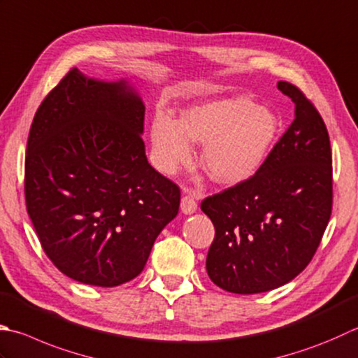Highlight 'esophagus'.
<instances>
[{"label":"esophagus","mask_w":358,"mask_h":358,"mask_svg":"<svg viewBox=\"0 0 358 358\" xmlns=\"http://www.w3.org/2000/svg\"><path fill=\"white\" fill-rule=\"evenodd\" d=\"M181 211L185 214H194L197 211V197L192 194H185L181 199Z\"/></svg>","instance_id":"obj_1"}]
</instances>
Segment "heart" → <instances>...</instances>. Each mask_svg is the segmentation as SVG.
<instances>
[{
	"label": "heart",
	"instance_id": "heart-1",
	"mask_svg": "<svg viewBox=\"0 0 358 358\" xmlns=\"http://www.w3.org/2000/svg\"><path fill=\"white\" fill-rule=\"evenodd\" d=\"M279 133V117L243 96L194 105L183 119L155 115L150 144L155 166L175 175L194 159V145H205L201 167L217 185H239L264 164Z\"/></svg>",
	"mask_w": 358,
	"mask_h": 358
}]
</instances>
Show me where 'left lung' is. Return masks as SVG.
Segmentation results:
<instances>
[{
  "label": "left lung",
  "mask_w": 358,
  "mask_h": 358,
  "mask_svg": "<svg viewBox=\"0 0 358 358\" xmlns=\"http://www.w3.org/2000/svg\"><path fill=\"white\" fill-rule=\"evenodd\" d=\"M278 90L295 119L253 177L201 201L215 237L206 271L220 289L253 295L278 289L303 271L332 213V152L318 110L289 82Z\"/></svg>",
  "instance_id": "1"
}]
</instances>
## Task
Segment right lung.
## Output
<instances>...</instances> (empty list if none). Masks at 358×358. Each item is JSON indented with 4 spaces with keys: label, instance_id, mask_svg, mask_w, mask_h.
Masks as SVG:
<instances>
[{
    "label": "right lung",
    "instance_id": "right-lung-1",
    "mask_svg": "<svg viewBox=\"0 0 358 358\" xmlns=\"http://www.w3.org/2000/svg\"><path fill=\"white\" fill-rule=\"evenodd\" d=\"M144 111L127 80L91 79L73 68L34 116L27 214L46 256L74 281H131L178 214L180 187L147 161Z\"/></svg>",
    "mask_w": 358,
    "mask_h": 358
}]
</instances>
